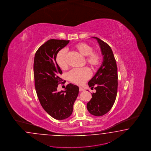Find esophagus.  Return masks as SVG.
<instances>
[{"mask_svg":"<svg viewBox=\"0 0 151 151\" xmlns=\"http://www.w3.org/2000/svg\"><path fill=\"white\" fill-rule=\"evenodd\" d=\"M79 91H80V92H82V91H84V89L82 87L79 88Z\"/></svg>","mask_w":151,"mask_h":151,"instance_id":"1","label":"esophagus"}]
</instances>
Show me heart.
Segmentation results:
<instances>
[{
	"label": "heart",
	"mask_w": 151,
	"mask_h": 151,
	"mask_svg": "<svg viewBox=\"0 0 151 151\" xmlns=\"http://www.w3.org/2000/svg\"><path fill=\"white\" fill-rule=\"evenodd\" d=\"M74 48L86 58V62L91 68L97 67L101 63V56L97 52H93V49L89 44L81 43L74 46ZM56 62L62 69L67 68L66 50L62 49L56 56ZM91 77V72L87 68H75L71 70L68 74V79L74 83L82 84Z\"/></svg>",
	"instance_id": "1"
}]
</instances>
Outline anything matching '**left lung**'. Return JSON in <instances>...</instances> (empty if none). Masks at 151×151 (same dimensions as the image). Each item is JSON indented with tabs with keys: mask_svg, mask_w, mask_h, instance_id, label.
Here are the masks:
<instances>
[{
	"mask_svg": "<svg viewBox=\"0 0 151 151\" xmlns=\"http://www.w3.org/2000/svg\"><path fill=\"white\" fill-rule=\"evenodd\" d=\"M97 39L103 55V60L96 74L88 82L91 89L95 86L96 92L88 102L89 112L95 116H102L109 112L117 97L118 73L116 61L110 46L97 37Z\"/></svg>",
	"mask_w": 151,
	"mask_h": 151,
	"instance_id": "1",
	"label": "left lung"
}]
</instances>
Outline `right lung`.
<instances>
[{
	"label": "right lung",
	"mask_w": 151,
	"mask_h": 151,
	"mask_svg": "<svg viewBox=\"0 0 151 151\" xmlns=\"http://www.w3.org/2000/svg\"><path fill=\"white\" fill-rule=\"evenodd\" d=\"M69 42L65 40H48L39 47L34 57L33 70L37 96L44 110L57 120L71 116L79 93L78 86L71 83L64 91H57L58 86L63 80L59 77L62 71L56 62V56Z\"/></svg>",
	"instance_id": "1"
}]
</instances>
